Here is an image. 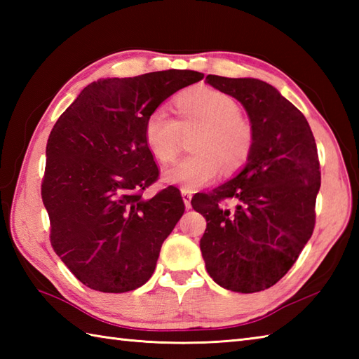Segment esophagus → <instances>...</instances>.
Here are the masks:
<instances>
[{
	"label": "esophagus",
	"instance_id": "34e87169",
	"mask_svg": "<svg viewBox=\"0 0 359 359\" xmlns=\"http://www.w3.org/2000/svg\"><path fill=\"white\" fill-rule=\"evenodd\" d=\"M180 193H182V199H184L187 210H189L191 208V197H193L191 191H188V189H180Z\"/></svg>",
	"mask_w": 359,
	"mask_h": 359
}]
</instances>
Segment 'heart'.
Here are the masks:
<instances>
[{
  "mask_svg": "<svg viewBox=\"0 0 359 359\" xmlns=\"http://www.w3.org/2000/svg\"><path fill=\"white\" fill-rule=\"evenodd\" d=\"M177 118L165 108L152 109L143 123V140L158 162H170L180 147L182 135L193 134V154L163 171L166 184L196 191L211 184L220 171L234 172L245 165L255 144V131L230 95L197 88L175 102Z\"/></svg>",
  "mask_w": 359,
  "mask_h": 359,
  "instance_id": "1",
  "label": "heart"
}]
</instances>
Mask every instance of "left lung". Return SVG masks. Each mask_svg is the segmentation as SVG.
Returning <instances> with one entry per match:
<instances>
[{"label":"left lung","mask_w":359,"mask_h":359,"mask_svg":"<svg viewBox=\"0 0 359 359\" xmlns=\"http://www.w3.org/2000/svg\"><path fill=\"white\" fill-rule=\"evenodd\" d=\"M205 83L241 102L255 131L239 174L191 201L207 219L205 266L226 290L262 292L292 269L313 233L321 187L315 137L304 114L269 83L219 75ZM230 198L233 209L223 205Z\"/></svg>","instance_id":"1"}]
</instances>
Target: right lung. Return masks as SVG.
I'll return each mask as SVG.
<instances>
[{"instance_id":"obj_1","label":"right lung","mask_w":359,"mask_h":359,"mask_svg":"<svg viewBox=\"0 0 359 359\" xmlns=\"http://www.w3.org/2000/svg\"><path fill=\"white\" fill-rule=\"evenodd\" d=\"M202 79L196 71L170 69L97 80L52 128L41 184L50 243L86 287L125 293L154 273L185 205L174 187L143 199L158 177L143 123L168 97Z\"/></svg>"}]
</instances>
